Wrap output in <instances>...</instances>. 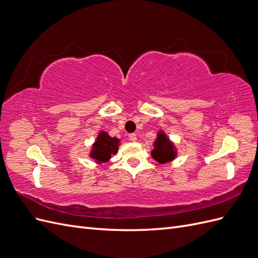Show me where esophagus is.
<instances>
[{
  "label": "esophagus",
  "instance_id": "1",
  "mask_svg": "<svg viewBox=\"0 0 258 258\" xmlns=\"http://www.w3.org/2000/svg\"><path fill=\"white\" fill-rule=\"evenodd\" d=\"M129 141H131V142H136V141H137V135H136V134H131V135H129Z\"/></svg>",
  "mask_w": 258,
  "mask_h": 258
}]
</instances>
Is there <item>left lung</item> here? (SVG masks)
Masks as SVG:
<instances>
[{"label": "left lung", "instance_id": "obj_1", "mask_svg": "<svg viewBox=\"0 0 258 258\" xmlns=\"http://www.w3.org/2000/svg\"><path fill=\"white\" fill-rule=\"evenodd\" d=\"M176 153L174 145L170 142L167 136L160 131L157 139L154 142V150L152 151V157L159 163H166L175 158Z\"/></svg>", "mask_w": 258, "mask_h": 258}]
</instances>
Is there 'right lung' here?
<instances>
[{"mask_svg": "<svg viewBox=\"0 0 258 258\" xmlns=\"http://www.w3.org/2000/svg\"><path fill=\"white\" fill-rule=\"evenodd\" d=\"M119 140L112 138L106 132L101 131L98 135L97 141L92 146L90 157L96 159L98 163L106 162L111 159V155L116 154L118 150Z\"/></svg>", "mask_w": 258, "mask_h": 258, "instance_id": "right-lung-1", "label": "right lung"}]
</instances>
